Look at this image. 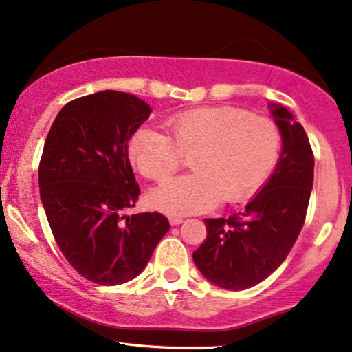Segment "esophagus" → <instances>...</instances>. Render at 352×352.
Segmentation results:
<instances>
[{
  "instance_id": "obj_1",
  "label": "esophagus",
  "mask_w": 352,
  "mask_h": 352,
  "mask_svg": "<svg viewBox=\"0 0 352 352\" xmlns=\"http://www.w3.org/2000/svg\"><path fill=\"white\" fill-rule=\"evenodd\" d=\"M170 224L171 226H179V224H182V219L181 218H170Z\"/></svg>"
}]
</instances>
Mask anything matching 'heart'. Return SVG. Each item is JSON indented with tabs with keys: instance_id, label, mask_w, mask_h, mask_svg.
Here are the masks:
<instances>
[{
	"instance_id": "b5f03b06",
	"label": "heart",
	"mask_w": 352,
	"mask_h": 352,
	"mask_svg": "<svg viewBox=\"0 0 352 352\" xmlns=\"http://www.w3.org/2000/svg\"><path fill=\"white\" fill-rule=\"evenodd\" d=\"M165 133L141 128L128 142L129 160L144 177L163 182L190 157L192 175L153 190L168 214H195L252 197L276 166L282 148L274 120L237 107H206L170 117Z\"/></svg>"
}]
</instances>
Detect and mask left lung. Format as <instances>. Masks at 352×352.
<instances>
[{
	"label": "left lung",
	"instance_id": "left-lung-1",
	"mask_svg": "<svg viewBox=\"0 0 352 352\" xmlns=\"http://www.w3.org/2000/svg\"><path fill=\"white\" fill-rule=\"evenodd\" d=\"M282 134V153L272 176L229 218L205 219L206 239L195 266L226 290H245L267 278L290 253L306 219L314 182V153L305 128L282 105L271 104Z\"/></svg>",
	"mask_w": 352,
	"mask_h": 352
}]
</instances>
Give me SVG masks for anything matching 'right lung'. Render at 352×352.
<instances>
[{
    "label": "right lung",
    "mask_w": 352,
    "mask_h": 352,
    "mask_svg": "<svg viewBox=\"0 0 352 352\" xmlns=\"http://www.w3.org/2000/svg\"><path fill=\"white\" fill-rule=\"evenodd\" d=\"M151 112L122 91L83 96L57 113L43 148L38 184L52 235L72 267L99 285L138 277L170 230L160 213L124 214L139 197L128 142Z\"/></svg>",
    "instance_id": "right-lung-1"
}]
</instances>
